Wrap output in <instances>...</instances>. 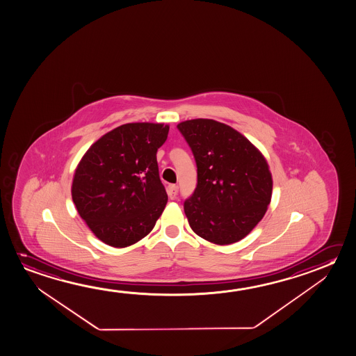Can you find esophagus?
I'll return each instance as SVG.
<instances>
[{"label":"esophagus","instance_id":"34e87169","mask_svg":"<svg viewBox=\"0 0 356 356\" xmlns=\"http://www.w3.org/2000/svg\"><path fill=\"white\" fill-rule=\"evenodd\" d=\"M167 193H168V197H170V199H175L177 194H178V186L170 184V186H168V191H167Z\"/></svg>","mask_w":356,"mask_h":356}]
</instances>
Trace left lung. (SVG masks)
Here are the masks:
<instances>
[{
	"label": "left lung",
	"instance_id": "obj_1",
	"mask_svg": "<svg viewBox=\"0 0 356 356\" xmlns=\"http://www.w3.org/2000/svg\"><path fill=\"white\" fill-rule=\"evenodd\" d=\"M197 163L195 191L184 202L189 225L216 245L237 243L264 218L272 175L265 157L245 136L215 120L177 126Z\"/></svg>",
	"mask_w": 356,
	"mask_h": 356
}]
</instances>
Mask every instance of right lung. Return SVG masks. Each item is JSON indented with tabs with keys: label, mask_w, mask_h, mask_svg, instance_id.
<instances>
[{
	"label": "right lung",
	"mask_w": 356,
	"mask_h": 356,
	"mask_svg": "<svg viewBox=\"0 0 356 356\" xmlns=\"http://www.w3.org/2000/svg\"><path fill=\"white\" fill-rule=\"evenodd\" d=\"M170 126H119L86 151L74 173L72 197L95 236L126 248L149 234L168 200L159 179L157 151Z\"/></svg>",
	"instance_id": "right-lung-1"
}]
</instances>
